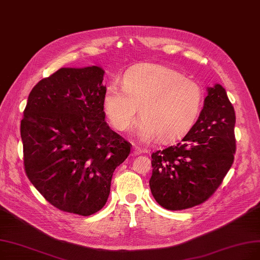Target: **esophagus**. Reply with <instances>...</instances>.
I'll return each mask as SVG.
<instances>
[{
  "instance_id": "obj_1",
  "label": "esophagus",
  "mask_w": 260,
  "mask_h": 260,
  "mask_svg": "<svg viewBox=\"0 0 260 260\" xmlns=\"http://www.w3.org/2000/svg\"><path fill=\"white\" fill-rule=\"evenodd\" d=\"M147 152H148L147 150H142V149H140L139 147H134L133 150H132V155L137 156V155L142 154V153H147Z\"/></svg>"
}]
</instances>
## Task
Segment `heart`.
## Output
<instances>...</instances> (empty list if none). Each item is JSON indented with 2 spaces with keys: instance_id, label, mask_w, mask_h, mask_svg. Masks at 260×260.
I'll list each match as a JSON object with an SVG mask.
<instances>
[{
  "instance_id": "heart-1",
  "label": "heart",
  "mask_w": 260,
  "mask_h": 260,
  "mask_svg": "<svg viewBox=\"0 0 260 260\" xmlns=\"http://www.w3.org/2000/svg\"><path fill=\"white\" fill-rule=\"evenodd\" d=\"M201 86L168 66L143 63L124 74L122 86L110 83L103 96V109L113 127L132 128L140 109L138 137L170 141L190 127L203 105Z\"/></svg>"
}]
</instances>
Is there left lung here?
I'll return each mask as SVG.
<instances>
[{"label":"left lung","instance_id":"8db88e82","mask_svg":"<svg viewBox=\"0 0 260 260\" xmlns=\"http://www.w3.org/2000/svg\"><path fill=\"white\" fill-rule=\"evenodd\" d=\"M236 114L227 93L215 83L207 88L198 120L176 146L152 154L150 188L167 210H184L203 204L234 162Z\"/></svg>","mask_w":260,"mask_h":260}]
</instances>
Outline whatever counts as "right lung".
<instances>
[{
  "instance_id": "right-lung-1",
  "label": "right lung",
  "mask_w": 260,
  "mask_h": 260,
  "mask_svg": "<svg viewBox=\"0 0 260 260\" xmlns=\"http://www.w3.org/2000/svg\"><path fill=\"white\" fill-rule=\"evenodd\" d=\"M104 75L95 65L60 69L32 89L20 125L28 180L52 206L82 216L107 203L131 152L105 121Z\"/></svg>"
}]
</instances>
